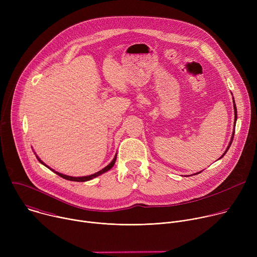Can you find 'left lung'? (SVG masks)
I'll return each mask as SVG.
<instances>
[{
    "instance_id": "left-lung-1",
    "label": "left lung",
    "mask_w": 257,
    "mask_h": 257,
    "mask_svg": "<svg viewBox=\"0 0 257 257\" xmlns=\"http://www.w3.org/2000/svg\"><path fill=\"white\" fill-rule=\"evenodd\" d=\"M233 102H234V104H233V105H234V109H235V122H236V120H237V108H236V103H235V101H233ZM233 137H234V132H233V136H232V139H231V141H230V144H229V146H228V149H227V151L225 152V154H224L223 156H225V155H226V153L228 152V150H229V148H230V145L232 144ZM223 156H222V157H223ZM199 173H200V172H199ZM197 174H198V173H197Z\"/></svg>"
}]
</instances>
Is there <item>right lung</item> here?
Masks as SVG:
<instances>
[{
  "instance_id": "right-lung-1",
  "label": "right lung",
  "mask_w": 257,
  "mask_h": 257,
  "mask_svg": "<svg viewBox=\"0 0 257 257\" xmlns=\"http://www.w3.org/2000/svg\"><path fill=\"white\" fill-rule=\"evenodd\" d=\"M38 158V160L43 164V165H45L40 159H39V157H36ZM116 159H117V155L115 156V158H114V160L111 162V164L109 165H107L105 168H103L102 170H100L99 172H97V173H95V174H92V175H90V176H85V177H71V176H67V175H63V174H61V173H58V172H56V171H54V170H52L51 168H49L48 166H46V167H48L49 169H51L53 172H55L57 175H59L60 177H62V178H64V179H66V180H70V181H75V182H84V181H88V180H91V179H93V178H95V177H97V176H99V175H101L102 173H104V172H106V171H108L109 169H112L113 168V166L115 165V162H116Z\"/></svg>"
}]
</instances>
